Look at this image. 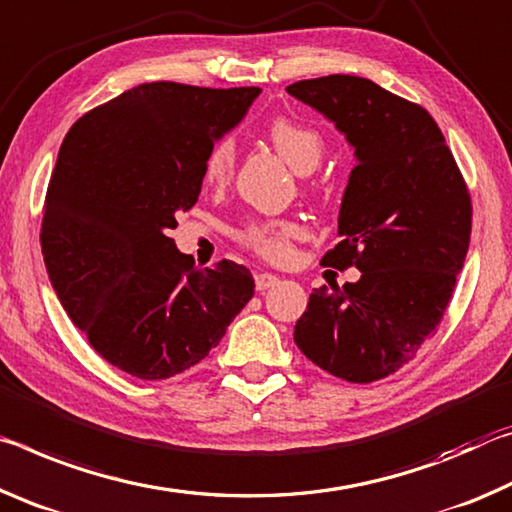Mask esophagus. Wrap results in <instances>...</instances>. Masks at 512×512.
I'll return each mask as SVG.
<instances>
[{
    "instance_id": "obj_1",
    "label": "esophagus",
    "mask_w": 512,
    "mask_h": 512,
    "mask_svg": "<svg viewBox=\"0 0 512 512\" xmlns=\"http://www.w3.org/2000/svg\"><path fill=\"white\" fill-rule=\"evenodd\" d=\"M276 283H279V276L276 274H267V272L256 274V290H267L276 286Z\"/></svg>"
}]
</instances>
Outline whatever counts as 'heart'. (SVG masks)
I'll return each instance as SVG.
<instances>
[{
    "label": "heart",
    "mask_w": 512,
    "mask_h": 512,
    "mask_svg": "<svg viewBox=\"0 0 512 512\" xmlns=\"http://www.w3.org/2000/svg\"><path fill=\"white\" fill-rule=\"evenodd\" d=\"M267 140L279 152L292 170L299 174L313 172L324 156V138L308 124H301L290 117H276L267 127ZM236 167V145L231 140L215 142L204 161V181L208 186L220 188L229 183ZM301 236V229L295 222L270 220L249 224L242 233V242L254 249L265 261L283 263L290 258L292 240Z\"/></svg>",
    "instance_id": "obj_1"
}]
</instances>
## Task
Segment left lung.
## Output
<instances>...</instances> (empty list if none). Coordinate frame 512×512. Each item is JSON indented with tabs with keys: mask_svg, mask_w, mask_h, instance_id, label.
I'll return each mask as SVG.
<instances>
[{
	"mask_svg": "<svg viewBox=\"0 0 512 512\" xmlns=\"http://www.w3.org/2000/svg\"><path fill=\"white\" fill-rule=\"evenodd\" d=\"M286 90L333 122L358 161L342 195L340 242L322 265H354L360 279L315 288L295 342L338 379L379 381L413 360L445 315L467 256L472 201L422 106L349 74Z\"/></svg>",
	"mask_w": 512,
	"mask_h": 512,
	"instance_id": "obj_1",
	"label": "left lung"
}]
</instances>
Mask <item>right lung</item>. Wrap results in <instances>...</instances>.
Wrapping results in <instances>:
<instances>
[{"label": "right lung", "instance_id": "1", "mask_svg": "<svg viewBox=\"0 0 512 512\" xmlns=\"http://www.w3.org/2000/svg\"><path fill=\"white\" fill-rule=\"evenodd\" d=\"M258 92L142 83L67 131L40 245L65 313L117 370L145 381L181 374L254 297L245 265L195 267L167 233L197 204L211 147Z\"/></svg>", "mask_w": 512, "mask_h": 512}]
</instances>
